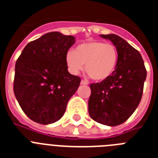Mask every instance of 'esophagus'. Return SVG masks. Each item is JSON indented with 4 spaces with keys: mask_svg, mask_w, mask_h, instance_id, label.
Listing matches in <instances>:
<instances>
[{
    "mask_svg": "<svg viewBox=\"0 0 158 158\" xmlns=\"http://www.w3.org/2000/svg\"><path fill=\"white\" fill-rule=\"evenodd\" d=\"M81 84L82 85H88V83H87V82H86V81L85 80H81Z\"/></svg>",
    "mask_w": 158,
    "mask_h": 158,
    "instance_id": "1",
    "label": "esophagus"
}]
</instances>
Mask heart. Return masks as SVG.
I'll list each match as a JSON object with an SVG mask.
<instances>
[{
  "label": "heart",
  "mask_w": 158,
  "mask_h": 158,
  "mask_svg": "<svg viewBox=\"0 0 158 158\" xmlns=\"http://www.w3.org/2000/svg\"><path fill=\"white\" fill-rule=\"evenodd\" d=\"M118 60L116 47L102 41L81 44L75 51L70 50L66 54V63L71 73L78 75L85 64L87 74L95 81L108 79L116 69Z\"/></svg>",
  "instance_id": "b5f03b06"
}]
</instances>
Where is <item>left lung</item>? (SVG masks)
<instances>
[{
    "mask_svg": "<svg viewBox=\"0 0 158 158\" xmlns=\"http://www.w3.org/2000/svg\"><path fill=\"white\" fill-rule=\"evenodd\" d=\"M100 36L116 47L118 60L108 79L90 85L88 111L97 123L114 127L126 122L139 105L146 69L139 52L123 38L114 34Z\"/></svg>",
    "mask_w": 158,
    "mask_h": 158,
    "instance_id": "obj_1",
    "label": "left lung"
}]
</instances>
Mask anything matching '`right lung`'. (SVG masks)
Returning <instances> with one entry per match:
<instances>
[{"label": "right lung", "instance_id": "right-lung-1", "mask_svg": "<svg viewBox=\"0 0 158 158\" xmlns=\"http://www.w3.org/2000/svg\"><path fill=\"white\" fill-rule=\"evenodd\" d=\"M75 38L48 32L26 45L15 66L13 90L22 110L35 123L48 125L63 117L80 78L68 71L66 54Z\"/></svg>", "mask_w": 158, "mask_h": 158}]
</instances>
